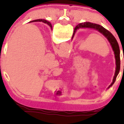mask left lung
<instances>
[{
    "label": "left lung",
    "mask_w": 124,
    "mask_h": 124,
    "mask_svg": "<svg viewBox=\"0 0 124 124\" xmlns=\"http://www.w3.org/2000/svg\"><path fill=\"white\" fill-rule=\"evenodd\" d=\"M94 28V29L97 30V31H99L101 33H102L103 35L104 36L107 40L109 41L110 43V45L112 46V48L113 50L114 53L115 55V58H116V71H115L114 76L113 80L112 82L110 84V86L108 87V88L112 86L115 83L116 79V78L118 74L120 71V49H119V46L118 44L117 41L116 40V38L113 36V35L109 31H108L107 30L106 28H104L103 27L101 26L100 25H97L96 23H93L91 22H83L81 23L78 24L76 27L74 28V33H73V35L72 37V38L74 37V33H76V30L79 28Z\"/></svg>",
    "instance_id": "8db88e82"
}]
</instances>
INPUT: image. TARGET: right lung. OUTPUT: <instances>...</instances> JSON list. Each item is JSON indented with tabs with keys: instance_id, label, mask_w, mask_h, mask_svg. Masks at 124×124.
<instances>
[{
	"instance_id": "1",
	"label": "right lung",
	"mask_w": 124,
	"mask_h": 124,
	"mask_svg": "<svg viewBox=\"0 0 124 124\" xmlns=\"http://www.w3.org/2000/svg\"><path fill=\"white\" fill-rule=\"evenodd\" d=\"M43 22L44 23H46V24H48V25H49V26H50V28H52V25H51V24L50 23V22H47L46 20H42V19H38V20H33V21H32V22Z\"/></svg>"
}]
</instances>
